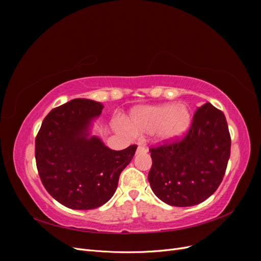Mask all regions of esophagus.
<instances>
[{
  "mask_svg": "<svg viewBox=\"0 0 261 261\" xmlns=\"http://www.w3.org/2000/svg\"><path fill=\"white\" fill-rule=\"evenodd\" d=\"M148 150L145 148V146L143 145H139L138 148H137V153H144V152H147Z\"/></svg>",
  "mask_w": 261,
  "mask_h": 261,
  "instance_id": "34e87169",
  "label": "esophagus"
}]
</instances>
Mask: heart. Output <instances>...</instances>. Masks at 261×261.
<instances>
[{
    "label": "heart",
    "instance_id": "b5f03b06",
    "mask_svg": "<svg viewBox=\"0 0 261 261\" xmlns=\"http://www.w3.org/2000/svg\"><path fill=\"white\" fill-rule=\"evenodd\" d=\"M192 123V112L184 103L141 106L132 110L127 124L120 129L132 135L154 134L161 143H172L187 132Z\"/></svg>",
    "mask_w": 261,
    "mask_h": 261
}]
</instances>
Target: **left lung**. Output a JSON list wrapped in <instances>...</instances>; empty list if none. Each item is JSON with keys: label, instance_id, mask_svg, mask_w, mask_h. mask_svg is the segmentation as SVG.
<instances>
[{"label": "left lung", "instance_id": "8db88e82", "mask_svg": "<svg viewBox=\"0 0 261 261\" xmlns=\"http://www.w3.org/2000/svg\"><path fill=\"white\" fill-rule=\"evenodd\" d=\"M148 180L163 202L195 206L217 191L231 153V136L222 111L209 102L197 109L181 139L152 147Z\"/></svg>", "mask_w": 261, "mask_h": 261}]
</instances>
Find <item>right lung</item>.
I'll list each match as a JSON object with an SVG mask.
<instances>
[{
    "label": "right lung",
    "instance_id": "right-lung-1",
    "mask_svg": "<svg viewBox=\"0 0 261 261\" xmlns=\"http://www.w3.org/2000/svg\"><path fill=\"white\" fill-rule=\"evenodd\" d=\"M103 106L74 99L44 117L36 137V163L44 188L63 206L98 208L114 195L122 171L137 149L115 151L90 136V126Z\"/></svg>",
    "mask_w": 261,
    "mask_h": 261
}]
</instances>
